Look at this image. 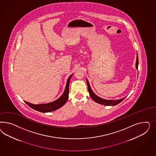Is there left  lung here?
<instances>
[{"instance_id":"1","label":"left lung","mask_w":156,"mask_h":156,"mask_svg":"<svg viewBox=\"0 0 156 156\" xmlns=\"http://www.w3.org/2000/svg\"><path fill=\"white\" fill-rule=\"evenodd\" d=\"M138 55L137 54V59H136V67L138 69ZM86 82H87V87H88V91L90 94V97L95 102L98 104H101L105 106H115L117 105V104H119L125 98H122V99H118V100H106V99H102L98 97L97 95L93 93V91L91 90L90 87L89 81L86 79Z\"/></svg>"}]
</instances>
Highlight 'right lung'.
<instances>
[{
    "mask_svg": "<svg viewBox=\"0 0 156 156\" xmlns=\"http://www.w3.org/2000/svg\"><path fill=\"white\" fill-rule=\"evenodd\" d=\"M73 74L70 76L67 81L66 88L63 94L62 95L61 97L57 99L56 101L48 103V104H39V105H34V104H30L25 101V102L28 105V106L31 108L32 109L38 112H42V113H47L51 112L54 111L55 110L60 108L63 105H64L67 99L69 98V83Z\"/></svg>",
    "mask_w": 156,
    "mask_h": 156,
    "instance_id": "add662e5",
    "label": "right lung"
}]
</instances>
